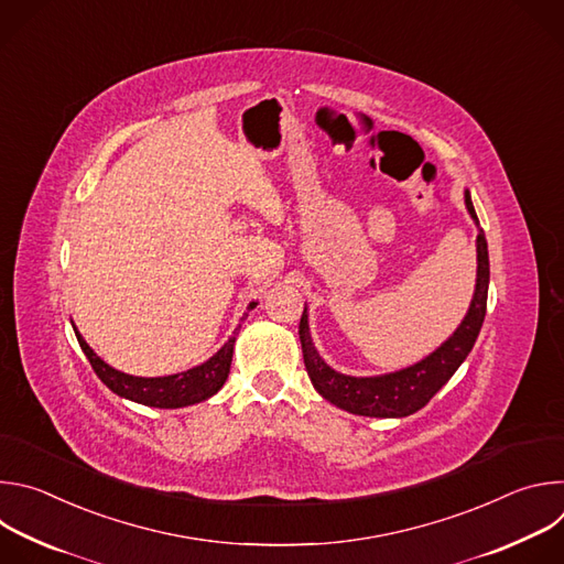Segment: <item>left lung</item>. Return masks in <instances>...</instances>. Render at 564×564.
<instances>
[{
    "label": "left lung",
    "mask_w": 564,
    "mask_h": 564,
    "mask_svg": "<svg viewBox=\"0 0 564 564\" xmlns=\"http://www.w3.org/2000/svg\"><path fill=\"white\" fill-rule=\"evenodd\" d=\"M466 207L475 223L477 214L473 209L470 196L466 192ZM487 296H489V248L485 231L477 234V283L475 294L468 307V314L453 333L448 341H444L433 355L422 359L420 364L397 370L381 377H348L335 372L314 350L307 314L303 307L299 339L303 348V364L312 386L324 394L330 404L364 417H406L424 409L433 394L455 375L459 364L473 350V344L485 324L487 314Z\"/></svg>",
    "instance_id": "obj_1"
}]
</instances>
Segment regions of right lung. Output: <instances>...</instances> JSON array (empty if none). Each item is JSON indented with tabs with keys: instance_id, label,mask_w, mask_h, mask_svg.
I'll use <instances>...</instances> for the list:
<instances>
[{
	"instance_id": "add662e5",
	"label": "right lung",
	"mask_w": 564,
	"mask_h": 564,
	"mask_svg": "<svg viewBox=\"0 0 564 564\" xmlns=\"http://www.w3.org/2000/svg\"><path fill=\"white\" fill-rule=\"evenodd\" d=\"M254 305L257 303H250V310ZM236 335L238 333H234V337H229V341L209 361H205L203 366H196L187 372H178V375H170V377H133V375L120 372V370L111 368L109 364H105L89 348V344L83 339V335L75 330L79 348H83V352L87 355L89 364L94 366V370L102 379V383L107 388H111L116 394L138 401V404H144V406H153V409H183V406L198 404V401L216 394L229 375Z\"/></svg>"
}]
</instances>
